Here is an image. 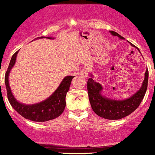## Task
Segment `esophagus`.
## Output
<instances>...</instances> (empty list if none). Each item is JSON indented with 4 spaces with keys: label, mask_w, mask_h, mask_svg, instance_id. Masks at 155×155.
<instances>
[{
    "label": "esophagus",
    "mask_w": 155,
    "mask_h": 155,
    "mask_svg": "<svg viewBox=\"0 0 155 155\" xmlns=\"http://www.w3.org/2000/svg\"><path fill=\"white\" fill-rule=\"evenodd\" d=\"M80 74H81L82 77L87 78L88 76V71H87V68H82L80 71Z\"/></svg>",
    "instance_id": "esophagus-1"
}]
</instances>
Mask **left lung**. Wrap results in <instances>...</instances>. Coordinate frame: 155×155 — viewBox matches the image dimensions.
Returning a JSON list of instances; mask_svg holds the SVG:
<instances>
[{"label": "left lung", "mask_w": 155, "mask_h": 155, "mask_svg": "<svg viewBox=\"0 0 155 155\" xmlns=\"http://www.w3.org/2000/svg\"><path fill=\"white\" fill-rule=\"evenodd\" d=\"M110 33L113 36H117L120 40L124 39L114 31H110ZM130 45L133 47L132 44ZM90 76L87 81V90L92 109L98 116L108 120H119L133 112L140 105L148 87V71L147 69L139 90L127 99L117 100L103 96L102 84L93 80V74H90Z\"/></svg>", "instance_id": "1"}]
</instances>
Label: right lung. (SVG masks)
<instances>
[{
	"label": "right lung",
	"mask_w": 155,
	"mask_h": 155,
	"mask_svg": "<svg viewBox=\"0 0 155 155\" xmlns=\"http://www.w3.org/2000/svg\"><path fill=\"white\" fill-rule=\"evenodd\" d=\"M40 38H44V37H41ZM47 38L53 39L54 38L47 37ZM18 52L19 50L12 56L5 74V85L7 88V97L10 105L20 115L32 121H48L60 116L65 108V96L69 90L71 80L74 76H66L64 78L58 88L45 100L31 105L22 103L16 100L14 97L9 84V75L10 71L16 63Z\"/></svg>",
	"instance_id": "add662e5"
}]
</instances>
